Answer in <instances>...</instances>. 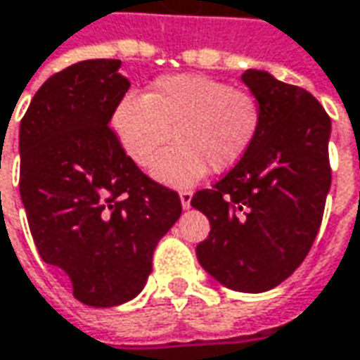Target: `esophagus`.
Segmentation results:
<instances>
[{
  "mask_svg": "<svg viewBox=\"0 0 360 360\" xmlns=\"http://www.w3.org/2000/svg\"><path fill=\"white\" fill-rule=\"evenodd\" d=\"M181 197V205H183V208H188L191 206V200H193V191H188V188H183L179 193Z\"/></svg>",
  "mask_w": 360,
  "mask_h": 360,
  "instance_id": "34e87169",
  "label": "esophagus"
}]
</instances>
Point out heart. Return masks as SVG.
<instances>
[{
	"label": "heart",
	"instance_id": "1",
	"mask_svg": "<svg viewBox=\"0 0 360 360\" xmlns=\"http://www.w3.org/2000/svg\"><path fill=\"white\" fill-rule=\"evenodd\" d=\"M263 110L253 93L206 75L155 79L146 95L127 93L112 110V128L140 167L169 185H191L210 172L232 169L253 144Z\"/></svg>",
	"mask_w": 360,
	"mask_h": 360
}]
</instances>
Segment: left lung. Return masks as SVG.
I'll list each match as a JSON object with an SVG mask.
<instances>
[{
    "mask_svg": "<svg viewBox=\"0 0 360 360\" xmlns=\"http://www.w3.org/2000/svg\"><path fill=\"white\" fill-rule=\"evenodd\" d=\"M261 128L248 154L191 205L210 222L198 263L238 292H265L300 267L318 236L331 185V120L302 87L248 70Z\"/></svg>",
    "mask_w": 360,
    "mask_h": 360,
    "instance_id": "1",
    "label": "left lung"
}]
</instances>
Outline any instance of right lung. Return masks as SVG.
<instances>
[{
	"instance_id": "add662e5",
	"label": "right lung",
	"mask_w": 360,
	"mask_h": 360,
	"mask_svg": "<svg viewBox=\"0 0 360 360\" xmlns=\"http://www.w3.org/2000/svg\"><path fill=\"white\" fill-rule=\"evenodd\" d=\"M120 60H84L49 77L19 128V191L44 263L93 308L128 302L152 273L181 198L132 162L109 127L130 87Z\"/></svg>"
}]
</instances>
